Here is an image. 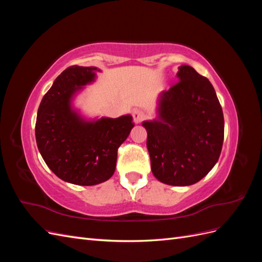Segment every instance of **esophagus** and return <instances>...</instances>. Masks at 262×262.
<instances>
[{
  "label": "esophagus",
  "instance_id": "34e87169",
  "mask_svg": "<svg viewBox=\"0 0 262 262\" xmlns=\"http://www.w3.org/2000/svg\"><path fill=\"white\" fill-rule=\"evenodd\" d=\"M145 117H146L145 113L142 112V110H140V109H136L133 112V121H134V123L142 122L145 119Z\"/></svg>",
  "mask_w": 262,
  "mask_h": 262
}]
</instances>
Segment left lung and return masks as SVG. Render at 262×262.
I'll return each mask as SVG.
<instances>
[{
	"mask_svg": "<svg viewBox=\"0 0 262 262\" xmlns=\"http://www.w3.org/2000/svg\"><path fill=\"white\" fill-rule=\"evenodd\" d=\"M178 83L157 97L156 118L142 122L147 132L150 168L157 180L190 186L207 176L219 161L224 117L207 77L180 66Z\"/></svg>",
	"mask_w": 262,
	"mask_h": 262,
	"instance_id": "8db88e82",
	"label": "left lung"
}]
</instances>
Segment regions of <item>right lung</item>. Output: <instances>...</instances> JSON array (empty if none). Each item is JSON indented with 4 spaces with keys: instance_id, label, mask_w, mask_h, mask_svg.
Wrapping results in <instances>:
<instances>
[{
    "instance_id": "right-lung-1",
    "label": "right lung",
    "mask_w": 262,
    "mask_h": 262,
    "mask_svg": "<svg viewBox=\"0 0 262 262\" xmlns=\"http://www.w3.org/2000/svg\"><path fill=\"white\" fill-rule=\"evenodd\" d=\"M96 67H70L55 78L38 108L36 142L47 166L63 181L94 186L114 175L118 148L134 126L130 114L87 118L74 100L97 80Z\"/></svg>"
}]
</instances>
